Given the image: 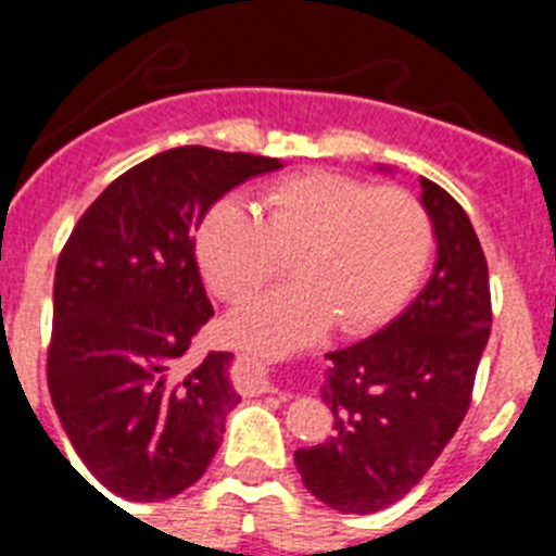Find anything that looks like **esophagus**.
<instances>
[{
	"label": "esophagus",
	"mask_w": 556,
	"mask_h": 556,
	"mask_svg": "<svg viewBox=\"0 0 556 556\" xmlns=\"http://www.w3.org/2000/svg\"><path fill=\"white\" fill-rule=\"evenodd\" d=\"M250 362H253V367H255V370H258V372H262V376H267L269 367L264 365V362H258V358H250ZM267 390H269V381H262V392H267Z\"/></svg>",
	"instance_id": "obj_1"
}]
</instances>
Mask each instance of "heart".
<instances>
[{"label": "heart", "instance_id": "heart-1", "mask_svg": "<svg viewBox=\"0 0 556 556\" xmlns=\"http://www.w3.org/2000/svg\"><path fill=\"white\" fill-rule=\"evenodd\" d=\"M211 292L228 303L281 273L298 281L236 308L228 331L262 353H287L339 331L381 326L409 301L431 255L424 205L401 189H370L337 172H308L269 186L262 217L236 198L211 205L194 236Z\"/></svg>", "mask_w": 556, "mask_h": 556}]
</instances>
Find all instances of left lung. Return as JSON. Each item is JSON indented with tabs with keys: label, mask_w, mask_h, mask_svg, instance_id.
<instances>
[{
	"label": "left lung",
	"mask_w": 556,
	"mask_h": 556,
	"mask_svg": "<svg viewBox=\"0 0 556 556\" xmlns=\"http://www.w3.org/2000/svg\"><path fill=\"white\" fill-rule=\"evenodd\" d=\"M420 205L437 242L431 278L381 331L328 353L333 437L294 451L308 493L339 513H378L424 479L468 412L490 339L488 258L468 214L426 178Z\"/></svg>",
	"instance_id": "8db88e82"
}]
</instances>
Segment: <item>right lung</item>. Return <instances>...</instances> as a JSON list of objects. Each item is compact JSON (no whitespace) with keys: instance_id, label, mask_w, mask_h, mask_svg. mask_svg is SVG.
I'll return each mask as SVG.
<instances>
[{"instance_id":"obj_1","label":"right lung","mask_w":556,"mask_h":556,"mask_svg":"<svg viewBox=\"0 0 556 556\" xmlns=\"http://www.w3.org/2000/svg\"><path fill=\"white\" fill-rule=\"evenodd\" d=\"M278 159L175 147L113 180L58 258L47 378L68 443L125 501H166L217 454L239 404L233 353L189 365L214 317L191 233L225 191Z\"/></svg>"}]
</instances>
